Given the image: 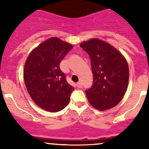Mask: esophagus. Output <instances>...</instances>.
Returning <instances> with one entry per match:
<instances>
[{
  "label": "esophagus",
  "mask_w": 149,
  "mask_h": 149,
  "mask_svg": "<svg viewBox=\"0 0 149 149\" xmlns=\"http://www.w3.org/2000/svg\"><path fill=\"white\" fill-rule=\"evenodd\" d=\"M76 86L78 87V88H81L82 87V84H81V82H78L77 84H76Z\"/></svg>",
  "instance_id": "esophagus-1"
}]
</instances>
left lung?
I'll return each mask as SVG.
<instances>
[{"label": "left lung", "instance_id": "1", "mask_svg": "<svg viewBox=\"0 0 149 149\" xmlns=\"http://www.w3.org/2000/svg\"><path fill=\"white\" fill-rule=\"evenodd\" d=\"M81 47L91 59L93 84L85 91L88 102L100 111L116 106L124 97L129 80L127 61L113 46L98 39L84 42Z\"/></svg>", "mask_w": 149, "mask_h": 149}]
</instances>
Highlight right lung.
Returning a JSON list of instances; mask_svg holds the SVG:
<instances>
[{
	"instance_id": "right-lung-1",
	"label": "right lung",
	"mask_w": 149,
	"mask_h": 149,
	"mask_svg": "<svg viewBox=\"0 0 149 149\" xmlns=\"http://www.w3.org/2000/svg\"><path fill=\"white\" fill-rule=\"evenodd\" d=\"M72 48V45L52 37L34 48L25 63L24 79L28 93L36 104L48 112L64 109L74 90L60 69Z\"/></svg>"
}]
</instances>
